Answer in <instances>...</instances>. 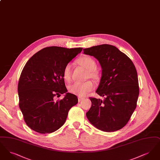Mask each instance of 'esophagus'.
<instances>
[{
    "mask_svg": "<svg viewBox=\"0 0 160 160\" xmlns=\"http://www.w3.org/2000/svg\"><path fill=\"white\" fill-rule=\"evenodd\" d=\"M84 99V98L81 97H78V102H81V101H83Z\"/></svg>",
    "mask_w": 160,
    "mask_h": 160,
    "instance_id": "34e87169",
    "label": "esophagus"
}]
</instances>
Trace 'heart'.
Wrapping results in <instances>:
<instances>
[{"instance_id":"b5f03b06","label":"heart","mask_w":160,"mask_h":160,"mask_svg":"<svg viewBox=\"0 0 160 160\" xmlns=\"http://www.w3.org/2000/svg\"><path fill=\"white\" fill-rule=\"evenodd\" d=\"M77 63L88 69L87 77L95 80L99 78V71L97 69V63L91 57L84 56L77 59ZM72 67L71 64L68 63L65 65L62 71V76L65 82L68 83L71 79ZM94 88V84L91 81H86L83 83L76 82L68 86L69 92L79 97L85 96L88 92L91 91Z\"/></svg>"}]
</instances>
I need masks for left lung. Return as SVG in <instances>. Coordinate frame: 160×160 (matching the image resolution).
<instances>
[{
	"mask_svg": "<svg viewBox=\"0 0 160 160\" xmlns=\"http://www.w3.org/2000/svg\"><path fill=\"white\" fill-rule=\"evenodd\" d=\"M84 54L99 61L102 77L96 92L104 99L90 97L86 116L97 128L105 132L121 129L137 106L139 86L132 61L116 47L102 44L84 48Z\"/></svg>",
	"mask_w": 160,
	"mask_h": 160,
	"instance_id": "left-lung-1",
	"label": "left lung"
}]
</instances>
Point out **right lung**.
Returning <instances> with one entry per match:
<instances>
[{
  "instance_id": "1",
  "label": "right lung",
  "mask_w": 160,
  "mask_h": 160,
  "mask_svg": "<svg viewBox=\"0 0 160 160\" xmlns=\"http://www.w3.org/2000/svg\"><path fill=\"white\" fill-rule=\"evenodd\" d=\"M82 49L48 47L26 63L19 78L18 92L24 121L31 129L49 134L66 121L69 109L78 102L76 95L67 93L63 99L56 101L54 98L67 92L63 69Z\"/></svg>"
}]
</instances>
